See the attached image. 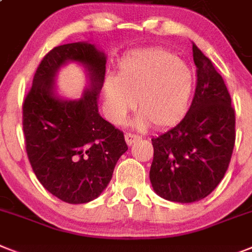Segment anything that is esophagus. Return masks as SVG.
Segmentation results:
<instances>
[{
	"label": "esophagus",
	"mask_w": 252,
	"mask_h": 252,
	"mask_svg": "<svg viewBox=\"0 0 252 252\" xmlns=\"http://www.w3.org/2000/svg\"><path fill=\"white\" fill-rule=\"evenodd\" d=\"M124 137H126V142L128 143V146H130L132 143H134L136 141H138V139L141 138L139 136H137V134H134V133H130V132H126V136Z\"/></svg>",
	"instance_id": "34e87169"
}]
</instances>
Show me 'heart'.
Listing matches in <instances>:
<instances>
[{
	"label": "heart",
	"mask_w": 252,
	"mask_h": 252,
	"mask_svg": "<svg viewBox=\"0 0 252 252\" xmlns=\"http://www.w3.org/2000/svg\"><path fill=\"white\" fill-rule=\"evenodd\" d=\"M194 90L193 71L166 50L130 55L120 64L119 75L103 84L107 113L114 123H123L137 105L142 115L137 123L168 128L183 119Z\"/></svg>",
	"instance_id": "1"
}]
</instances>
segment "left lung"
Masks as SVG:
<instances>
[{"mask_svg": "<svg viewBox=\"0 0 252 252\" xmlns=\"http://www.w3.org/2000/svg\"><path fill=\"white\" fill-rule=\"evenodd\" d=\"M196 90L185 118L152 138L150 181L160 197L174 202L202 200L220 183L236 142V115L223 78L192 43Z\"/></svg>", "mask_w": 252, "mask_h": 252, "instance_id": "8db88e82", "label": "left lung"}]
</instances>
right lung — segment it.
Here are the masks:
<instances>
[{"label": "right lung", "mask_w": 252, "mask_h": 252, "mask_svg": "<svg viewBox=\"0 0 252 252\" xmlns=\"http://www.w3.org/2000/svg\"><path fill=\"white\" fill-rule=\"evenodd\" d=\"M66 61L90 73L91 86L77 101L54 94V75ZM106 58L94 44L77 42L52 48L38 65L23 102V132L29 162L50 193L69 204H86L107 187L128 150L122 130L98 114Z\"/></svg>", "instance_id": "1"}]
</instances>
